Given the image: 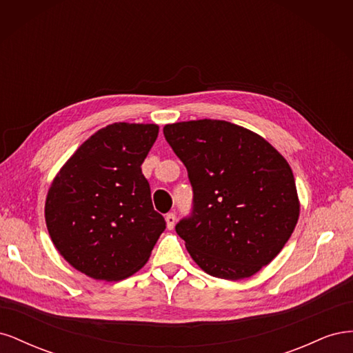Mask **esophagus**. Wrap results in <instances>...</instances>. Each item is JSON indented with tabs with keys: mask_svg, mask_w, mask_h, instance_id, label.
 <instances>
[{
	"mask_svg": "<svg viewBox=\"0 0 353 353\" xmlns=\"http://www.w3.org/2000/svg\"><path fill=\"white\" fill-rule=\"evenodd\" d=\"M166 227L169 228V230H172L174 227H175V222H176V216H175V213H172V212H170V213H168V215H166Z\"/></svg>",
	"mask_w": 353,
	"mask_h": 353,
	"instance_id": "34e87169",
	"label": "esophagus"
}]
</instances>
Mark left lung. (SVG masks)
I'll list each match as a JSON object with an SVG mask.
<instances>
[{
	"label": "left lung",
	"mask_w": 353,
	"mask_h": 353,
	"mask_svg": "<svg viewBox=\"0 0 353 353\" xmlns=\"http://www.w3.org/2000/svg\"><path fill=\"white\" fill-rule=\"evenodd\" d=\"M163 134L193 187L191 215L175 227L191 258L223 280L261 271L299 219L290 165L261 135L225 121L178 122Z\"/></svg>",
	"instance_id": "left-lung-1"
}]
</instances>
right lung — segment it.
<instances>
[{
	"label": "right lung",
	"instance_id": "obj_1",
	"mask_svg": "<svg viewBox=\"0 0 353 353\" xmlns=\"http://www.w3.org/2000/svg\"><path fill=\"white\" fill-rule=\"evenodd\" d=\"M154 123H112L91 135L48 190L46 222L59 253L94 280L119 281L141 270L166 228L141 165Z\"/></svg>",
	"mask_w": 353,
	"mask_h": 353
}]
</instances>
